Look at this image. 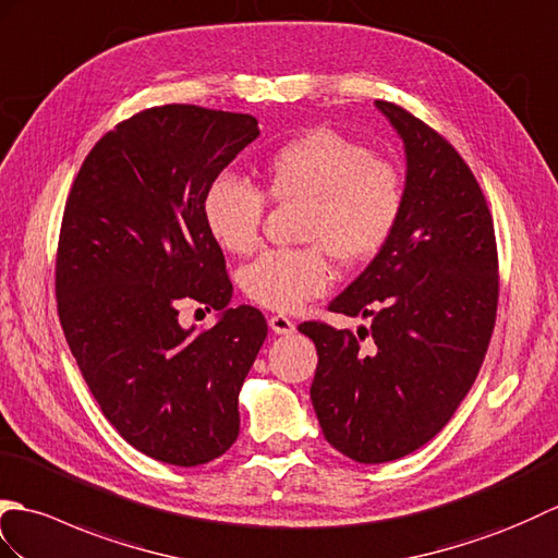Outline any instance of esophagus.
<instances>
[{
	"mask_svg": "<svg viewBox=\"0 0 558 558\" xmlns=\"http://www.w3.org/2000/svg\"><path fill=\"white\" fill-rule=\"evenodd\" d=\"M269 329L275 333H281V337H289V333L295 331V325L287 315H269Z\"/></svg>",
	"mask_w": 558,
	"mask_h": 558,
	"instance_id": "obj_1",
	"label": "esophagus"
}]
</instances>
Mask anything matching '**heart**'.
<instances>
[{
    "mask_svg": "<svg viewBox=\"0 0 558 558\" xmlns=\"http://www.w3.org/2000/svg\"><path fill=\"white\" fill-rule=\"evenodd\" d=\"M259 181L263 194L239 177H217L203 195V221L221 251L247 255L259 241L263 195L305 205L301 241L313 245L265 251L241 271L247 299L281 313L327 291V251L343 265L373 259L399 225L405 197L399 169L329 129L299 133L275 147L259 165Z\"/></svg>",
    "mask_w": 558,
    "mask_h": 558,
    "instance_id": "b5f03b06",
    "label": "heart"
}]
</instances>
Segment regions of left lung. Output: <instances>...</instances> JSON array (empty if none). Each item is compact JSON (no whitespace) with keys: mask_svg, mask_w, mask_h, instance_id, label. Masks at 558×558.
Returning <instances> with one entry per match:
<instances>
[{"mask_svg":"<svg viewBox=\"0 0 558 558\" xmlns=\"http://www.w3.org/2000/svg\"><path fill=\"white\" fill-rule=\"evenodd\" d=\"M375 107L403 141V209L373 263L329 303L373 325L299 327L319 355L311 401L322 435L357 463L403 458L449 423L485 361L499 299L494 225L473 171L427 123Z\"/></svg>","mask_w":558,"mask_h":558,"instance_id":"left-lung-1","label":"left lung"}]
</instances>
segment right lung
Wrapping results in <instances>:
<instances>
[{
	"label": "right lung",
	"instance_id": "add662e5",
	"mask_svg": "<svg viewBox=\"0 0 558 558\" xmlns=\"http://www.w3.org/2000/svg\"><path fill=\"white\" fill-rule=\"evenodd\" d=\"M259 135L257 119L165 105L121 121L85 157L57 253L69 349L105 417L169 465L215 461L239 437V391L267 337L263 313L229 307L225 253L203 195ZM220 311L215 328L178 325V303Z\"/></svg>",
	"mask_w": 558,
	"mask_h": 558
}]
</instances>
